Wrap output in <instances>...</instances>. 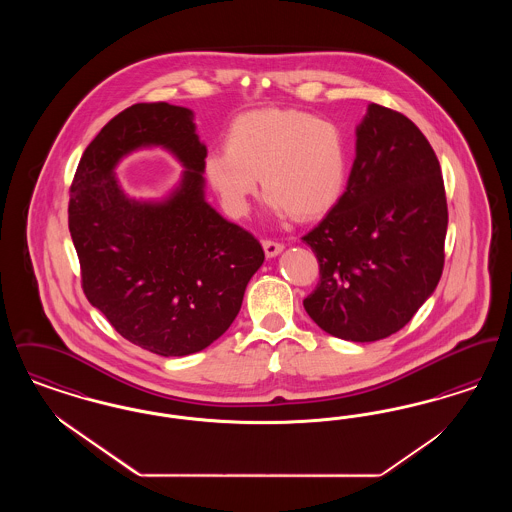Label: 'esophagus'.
I'll list each match as a JSON object with an SVG mask.
<instances>
[{
    "label": "esophagus",
    "instance_id": "34e87169",
    "mask_svg": "<svg viewBox=\"0 0 512 512\" xmlns=\"http://www.w3.org/2000/svg\"><path fill=\"white\" fill-rule=\"evenodd\" d=\"M263 247H265V253H267V257H276L282 249H284V244H280V242H274V240H263Z\"/></svg>",
    "mask_w": 512,
    "mask_h": 512
}]
</instances>
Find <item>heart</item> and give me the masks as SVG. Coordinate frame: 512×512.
Instances as JSON below:
<instances>
[{
	"label": "heart",
	"mask_w": 512,
	"mask_h": 512,
	"mask_svg": "<svg viewBox=\"0 0 512 512\" xmlns=\"http://www.w3.org/2000/svg\"><path fill=\"white\" fill-rule=\"evenodd\" d=\"M203 172L230 215H244L257 176L276 215L313 220L334 209L349 176V144L338 124L299 109H255L236 117L224 149Z\"/></svg>",
	"instance_id": "heart-1"
}]
</instances>
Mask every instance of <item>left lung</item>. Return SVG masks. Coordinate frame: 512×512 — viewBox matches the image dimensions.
I'll use <instances>...</instances> for the list:
<instances>
[{
    "label": "left lung",
    "mask_w": 512,
    "mask_h": 512,
    "mask_svg": "<svg viewBox=\"0 0 512 512\" xmlns=\"http://www.w3.org/2000/svg\"><path fill=\"white\" fill-rule=\"evenodd\" d=\"M445 234V186L430 142L405 115L370 103L347 190L301 238L320 270L303 299L307 315L341 340L395 334L436 290Z\"/></svg>",
    "instance_id": "1"
}]
</instances>
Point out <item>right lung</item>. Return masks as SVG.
<instances>
[{
    "instance_id": "obj_1",
    "label": "right lung",
    "mask_w": 512,
    "mask_h": 512,
    "mask_svg": "<svg viewBox=\"0 0 512 512\" xmlns=\"http://www.w3.org/2000/svg\"><path fill=\"white\" fill-rule=\"evenodd\" d=\"M192 117L169 103L124 109L82 153L69 199L88 301L124 340L163 357L219 340L265 261L259 240L205 201L207 149ZM142 145L167 146L187 167L181 188L163 204L128 200L112 174L122 154Z\"/></svg>"
}]
</instances>
